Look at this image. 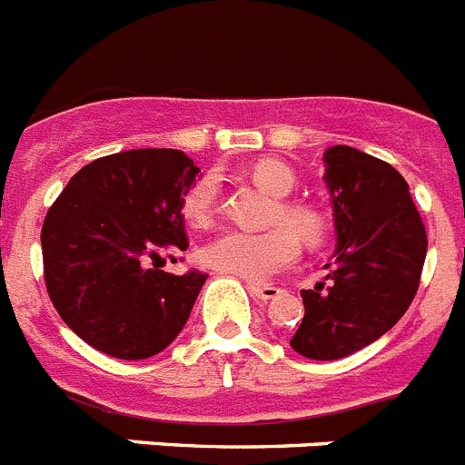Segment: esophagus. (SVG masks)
<instances>
[{"label": "esophagus", "instance_id": "esophagus-1", "mask_svg": "<svg viewBox=\"0 0 465 465\" xmlns=\"http://www.w3.org/2000/svg\"><path fill=\"white\" fill-rule=\"evenodd\" d=\"M249 292L252 296H256L259 301H272L282 293L280 287H272V284H249Z\"/></svg>", "mask_w": 465, "mask_h": 465}]
</instances>
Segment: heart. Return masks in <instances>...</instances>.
Instances as JSON below:
<instances>
[{
    "instance_id": "1",
    "label": "heart",
    "mask_w": 465,
    "mask_h": 465,
    "mask_svg": "<svg viewBox=\"0 0 465 465\" xmlns=\"http://www.w3.org/2000/svg\"><path fill=\"white\" fill-rule=\"evenodd\" d=\"M253 181L263 190L284 200L296 190V173L287 164L275 160H263L253 164ZM218 183L216 173H202L188 188L183 197V218L193 228L212 225L218 209ZM275 223L287 228H272L265 232H244V230H225L213 237L202 249V261L209 268L225 275H235L247 282H265L280 272L289 271L301 256L299 238L305 244H320L327 235V221L315 206L299 204V202H280L275 212ZM292 227L297 232L288 230Z\"/></svg>"
}]
</instances>
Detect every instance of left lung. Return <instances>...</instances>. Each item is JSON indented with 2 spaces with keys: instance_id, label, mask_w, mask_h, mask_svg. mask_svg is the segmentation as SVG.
I'll list each match as a JSON object with an SVG mask.
<instances>
[{
  "instance_id": "obj_1",
  "label": "left lung",
  "mask_w": 465,
  "mask_h": 465,
  "mask_svg": "<svg viewBox=\"0 0 465 465\" xmlns=\"http://www.w3.org/2000/svg\"><path fill=\"white\" fill-rule=\"evenodd\" d=\"M324 183L336 228L327 282L303 289L305 315L292 348L311 360H341L374 343L414 301L428 237L410 185L388 162L334 145Z\"/></svg>"
}]
</instances>
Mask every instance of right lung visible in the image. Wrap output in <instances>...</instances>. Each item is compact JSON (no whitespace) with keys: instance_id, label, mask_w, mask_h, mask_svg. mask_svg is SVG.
<instances>
[{"instance_id":"right-lung-1","label":"right lung","mask_w":465,"mask_h":465,"mask_svg":"<svg viewBox=\"0 0 465 465\" xmlns=\"http://www.w3.org/2000/svg\"><path fill=\"white\" fill-rule=\"evenodd\" d=\"M200 169L172 148L98 157L79 169L42 225L44 282L63 322L96 351L145 360L188 322L206 282L162 271L188 249L183 197Z\"/></svg>"}]
</instances>
